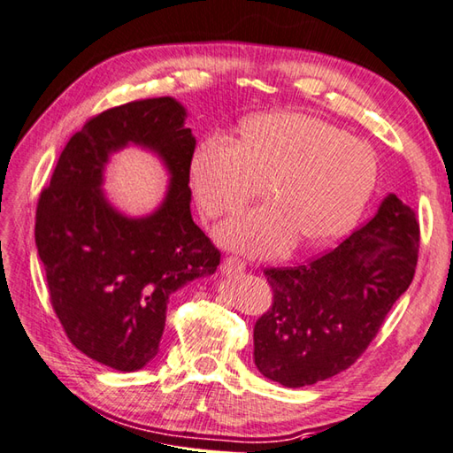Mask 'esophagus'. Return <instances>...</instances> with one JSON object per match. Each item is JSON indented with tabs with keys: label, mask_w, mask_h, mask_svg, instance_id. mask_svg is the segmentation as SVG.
<instances>
[{
	"label": "esophagus",
	"mask_w": 453,
	"mask_h": 453,
	"mask_svg": "<svg viewBox=\"0 0 453 453\" xmlns=\"http://www.w3.org/2000/svg\"><path fill=\"white\" fill-rule=\"evenodd\" d=\"M221 271H224V274H239L245 271V263L237 257H226L224 263H221Z\"/></svg>",
	"instance_id": "34e87169"
}]
</instances>
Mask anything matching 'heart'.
I'll return each instance as SVG.
<instances>
[{
    "mask_svg": "<svg viewBox=\"0 0 453 453\" xmlns=\"http://www.w3.org/2000/svg\"><path fill=\"white\" fill-rule=\"evenodd\" d=\"M190 180L210 218L234 214L267 192L274 202L219 227L237 251L273 255L303 237L330 243L356 226L377 180L365 141L314 115L269 111L245 119L239 141L210 135L194 149Z\"/></svg>",
    "mask_w": 453,
    "mask_h": 453,
    "instance_id": "obj_1",
    "label": "heart"
}]
</instances>
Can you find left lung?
<instances>
[{"mask_svg":"<svg viewBox=\"0 0 453 453\" xmlns=\"http://www.w3.org/2000/svg\"><path fill=\"white\" fill-rule=\"evenodd\" d=\"M420 227L395 194L335 250L298 267L267 269L273 306L255 324L261 373L296 388L348 369L411 287Z\"/></svg>","mask_w":453,"mask_h":453,"instance_id":"1","label":"left lung"}]
</instances>
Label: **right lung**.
I'll return each mask as SVG.
<instances>
[{"mask_svg":"<svg viewBox=\"0 0 453 453\" xmlns=\"http://www.w3.org/2000/svg\"><path fill=\"white\" fill-rule=\"evenodd\" d=\"M174 97H150L96 115L74 133L41 192L35 243L50 303L68 340L88 357L137 371L158 353L168 296L214 274L219 251L190 214L196 147ZM153 150L172 174L153 215L129 219L101 190L111 152Z\"/></svg>","mask_w":453,"mask_h":453,"instance_id":"obj_1","label":"right lung"}]
</instances>
